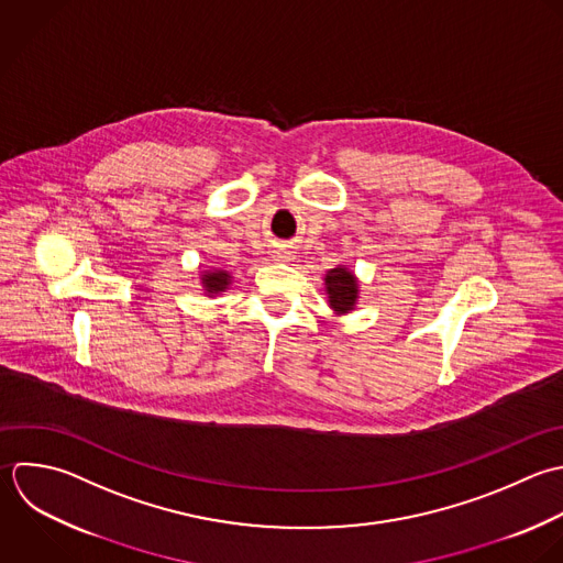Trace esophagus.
<instances>
[{
  "label": "esophagus",
  "instance_id": "obj_1",
  "mask_svg": "<svg viewBox=\"0 0 563 563\" xmlns=\"http://www.w3.org/2000/svg\"><path fill=\"white\" fill-rule=\"evenodd\" d=\"M280 258H287V256H280Z\"/></svg>",
  "mask_w": 563,
  "mask_h": 563
}]
</instances>
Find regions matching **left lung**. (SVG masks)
I'll return each instance as SVG.
<instances>
[{
  "label": "left lung",
  "mask_w": 563,
  "mask_h": 563,
  "mask_svg": "<svg viewBox=\"0 0 563 563\" xmlns=\"http://www.w3.org/2000/svg\"><path fill=\"white\" fill-rule=\"evenodd\" d=\"M324 283H327L331 307L340 313L351 311L355 305V298H357V283L351 276V272H346L344 267H335L327 274Z\"/></svg>",
  "instance_id": "1"
}]
</instances>
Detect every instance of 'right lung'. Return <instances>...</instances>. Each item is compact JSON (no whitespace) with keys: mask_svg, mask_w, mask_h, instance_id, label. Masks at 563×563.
Segmentation results:
<instances>
[{"mask_svg":"<svg viewBox=\"0 0 563 563\" xmlns=\"http://www.w3.org/2000/svg\"><path fill=\"white\" fill-rule=\"evenodd\" d=\"M228 274L225 272H214V274H208V276H203V283H206V289L208 291H223L225 289V285H228Z\"/></svg>","mask_w":563,"mask_h":563,"instance_id":"obj_1","label":"right lung"}]
</instances>
